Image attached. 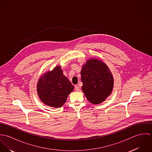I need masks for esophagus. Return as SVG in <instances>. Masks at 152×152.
<instances>
[{
	"mask_svg": "<svg viewBox=\"0 0 152 152\" xmlns=\"http://www.w3.org/2000/svg\"><path fill=\"white\" fill-rule=\"evenodd\" d=\"M80 87L78 86H75V91H80Z\"/></svg>",
	"mask_w": 152,
	"mask_h": 152,
	"instance_id": "1",
	"label": "esophagus"
}]
</instances>
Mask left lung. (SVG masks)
<instances>
[{
  "instance_id": "left-lung-1",
  "label": "left lung",
  "mask_w": 152,
  "mask_h": 152,
  "mask_svg": "<svg viewBox=\"0 0 152 152\" xmlns=\"http://www.w3.org/2000/svg\"><path fill=\"white\" fill-rule=\"evenodd\" d=\"M81 75L83 92L91 103H101L110 94L113 79L108 67L102 61L96 59L87 61Z\"/></svg>"
}]
</instances>
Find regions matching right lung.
<instances>
[{
	"instance_id": "right-lung-1",
	"label": "right lung",
	"mask_w": 152,
	"mask_h": 152,
	"mask_svg": "<svg viewBox=\"0 0 152 152\" xmlns=\"http://www.w3.org/2000/svg\"><path fill=\"white\" fill-rule=\"evenodd\" d=\"M74 89V86L65 77L60 66L43 75L39 80L37 94L44 104L54 108L64 105Z\"/></svg>"
}]
</instances>
